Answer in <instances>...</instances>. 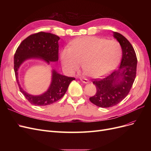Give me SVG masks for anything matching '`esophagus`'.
Returning a JSON list of instances; mask_svg holds the SVG:
<instances>
[{
  "instance_id": "obj_1",
  "label": "esophagus",
  "mask_w": 151,
  "mask_h": 151,
  "mask_svg": "<svg viewBox=\"0 0 151 151\" xmlns=\"http://www.w3.org/2000/svg\"><path fill=\"white\" fill-rule=\"evenodd\" d=\"M80 80H81L82 82H83V83H86V84L89 83V80L86 79V78H84V77H80Z\"/></svg>"
}]
</instances>
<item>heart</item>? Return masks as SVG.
<instances>
[{
    "instance_id": "heart-1",
    "label": "heart",
    "mask_w": 151,
    "mask_h": 151,
    "mask_svg": "<svg viewBox=\"0 0 151 151\" xmlns=\"http://www.w3.org/2000/svg\"><path fill=\"white\" fill-rule=\"evenodd\" d=\"M122 47L115 40H107L97 36L78 38L65 48L60 53L63 67L68 72L83 68L89 76L97 78L113 70L122 57Z\"/></svg>"
}]
</instances>
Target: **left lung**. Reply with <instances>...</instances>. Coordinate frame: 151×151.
Returning <instances> with one entry per match:
<instances>
[{
	"label": "left lung",
	"instance_id": "8db88e82",
	"mask_svg": "<svg viewBox=\"0 0 151 151\" xmlns=\"http://www.w3.org/2000/svg\"><path fill=\"white\" fill-rule=\"evenodd\" d=\"M113 33L122 49L120 68L103 79H93L96 93L89 98L91 103L101 108L112 107L121 102L129 93L136 77L137 58L133 47L125 36Z\"/></svg>",
	"mask_w": 151,
	"mask_h": 151
}]
</instances>
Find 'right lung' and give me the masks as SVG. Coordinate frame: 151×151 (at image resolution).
Returning a JSON list of instances; mask_svg holds the SVG:
<instances>
[{"mask_svg":"<svg viewBox=\"0 0 151 151\" xmlns=\"http://www.w3.org/2000/svg\"><path fill=\"white\" fill-rule=\"evenodd\" d=\"M59 40L60 38L55 35L42 31L31 35L21 43L14 54V69L20 91L31 104L35 106H47L57 101L65 94L70 82L76 79L74 77L61 75L53 70L50 86L47 91L40 96L28 94L19 84L17 70L27 59L40 58L48 63L58 60Z\"/></svg>","mask_w":151,"mask_h":151,"instance_id":"obj_1","label":"right lung"}]
</instances>
